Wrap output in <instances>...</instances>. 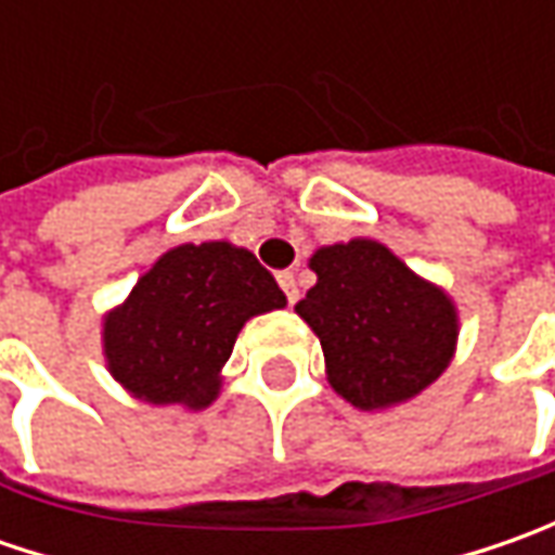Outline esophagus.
<instances>
[{"instance_id":"esophagus-1","label":"esophagus","mask_w":555,"mask_h":555,"mask_svg":"<svg viewBox=\"0 0 555 555\" xmlns=\"http://www.w3.org/2000/svg\"><path fill=\"white\" fill-rule=\"evenodd\" d=\"M278 284H281V289L287 293V302L293 306L296 299H299V287H296V274L293 271H281L278 274Z\"/></svg>"}]
</instances>
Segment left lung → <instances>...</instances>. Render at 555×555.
I'll use <instances>...</instances> for the list:
<instances>
[{"label":"left lung","instance_id":"1","mask_svg":"<svg viewBox=\"0 0 555 555\" xmlns=\"http://www.w3.org/2000/svg\"><path fill=\"white\" fill-rule=\"evenodd\" d=\"M318 284L296 314L321 339L327 379L358 411H383L433 386L457 349L451 296L389 246L354 237L309 259Z\"/></svg>","mask_w":555,"mask_h":555}]
</instances>
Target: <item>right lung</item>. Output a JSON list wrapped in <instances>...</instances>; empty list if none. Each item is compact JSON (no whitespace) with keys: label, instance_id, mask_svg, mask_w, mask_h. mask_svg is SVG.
<instances>
[{"label":"right lung","instance_id":"1","mask_svg":"<svg viewBox=\"0 0 555 555\" xmlns=\"http://www.w3.org/2000/svg\"><path fill=\"white\" fill-rule=\"evenodd\" d=\"M287 296L244 246L209 241L163 253L104 318V358L119 386L147 404L209 408L249 318Z\"/></svg>","mask_w":555,"mask_h":555}]
</instances>
